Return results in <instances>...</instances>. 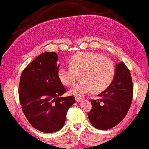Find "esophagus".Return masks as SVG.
Listing matches in <instances>:
<instances>
[{"instance_id": "34e87169", "label": "esophagus", "mask_w": 149, "mask_h": 149, "mask_svg": "<svg viewBox=\"0 0 149 149\" xmlns=\"http://www.w3.org/2000/svg\"><path fill=\"white\" fill-rule=\"evenodd\" d=\"M76 102H81L83 100V99L80 98V97H76Z\"/></svg>"}]
</instances>
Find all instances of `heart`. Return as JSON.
<instances>
[{
	"label": "heart",
	"instance_id": "heart-1",
	"mask_svg": "<svg viewBox=\"0 0 149 149\" xmlns=\"http://www.w3.org/2000/svg\"><path fill=\"white\" fill-rule=\"evenodd\" d=\"M70 68L61 67L58 77L63 85L71 86L76 82L77 75L82 80L74 85L70 94L77 97H83L92 90L102 92L114 79L116 66L113 62L103 55L95 52H80L69 61Z\"/></svg>",
	"mask_w": 149,
	"mask_h": 149
}]
</instances>
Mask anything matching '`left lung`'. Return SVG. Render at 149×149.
I'll return each mask as SVG.
<instances>
[{"label": "left lung", "mask_w": 149, "mask_h": 149, "mask_svg": "<svg viewBox=\"0 0 149 149\" xmlns=\"http://www.w3.org/2000/svg\"><path fill=\"white\" fill-rule=\"evenodd\" d=\"M133 95L130 72L123 62L116 65V74L111 84L92 100V108L88 118L95 128L108 130L119 124L127 115Z\"/></svg>", "instance_id": "8db88e82"}]
</instances>
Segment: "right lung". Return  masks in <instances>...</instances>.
Masks as SVG:
<instances>
[{
  "instance_id": "right-lung-1",
  "label": "right lung",
  "mask_w": 149,
  "mask_h": 149,
  "mask_svg": "<svg viewBox=\"0 0 149 149\" xmlns=\"http://www.w3.org/2000/svg\"><path fill=\"white\" fill-rule=\"evenodd\" d=\"M55 52H44L22 71L19 97L22 111L38 130L52 133L60 130L75 97H63L66 92L58 77L59 65Z\"/></svg>"
}]
</instances>
